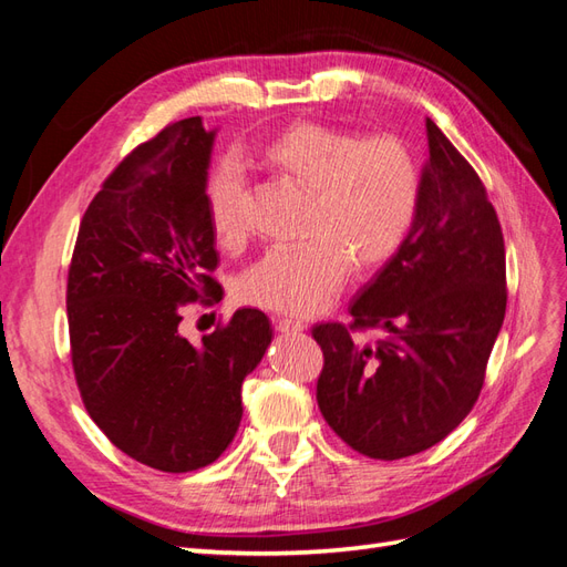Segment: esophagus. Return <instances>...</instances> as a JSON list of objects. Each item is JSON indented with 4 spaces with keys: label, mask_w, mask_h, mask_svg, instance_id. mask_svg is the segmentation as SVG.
<instances>
[{
    "label": "esophagus",
    "mask_w": 567,
    "mask_h": 567,
    "mask_svg": "<svg viewBox=\"0 0 567 567\" xmlns=\"http://www.w3.org/2000/svg\"><path fill=\"white\" fill-rule=\"evenodd\" d=\"M276 330L286 332V334H296V332L306 330V322L293 320V318H279V320H276Z\"/></svg>",
    "instance_id": "esophagus-1"
}]
</instances>
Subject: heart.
Segmentation results:
<instances>
[{
	"label": "heart",
	"instance_id": "1",
	"mask_svg": "<svg viewBox=\"0 0 567 567\" xmlns=\"http://www.w3.org/2000/svg\"><path fill=\"white\" fill-rule=\"evenodd\" d=\"M306 192L298 235L276 245L240 279L245 303L312 316L332 303L351 264L357 271L381 267L405 243L417 216L422 177L414 153L398 135L361 137L322 123H293L247 155ZM243 174L235 165L213 169L206 186L208 223L216 243H245Z\"/></svg>",
	"mask_w": 567,
	"mask_h": 567
}]
</instances>
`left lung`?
<instances>
[{"instance_id": "left-lung-1", "label": "left lung", "mask_w": 567, "mask_h": 567, "mask_svg": "<svg viewBox=\"0 0 567 567\" xmlns=\"http://www.w3.org/2000/svg\"><path fill=\"white\" fill-rule=\"evenodd\" d=\"M430 159L405 243L351 303L354 322L312 327L324 422L369 458L430 449L465 420L507 308L505 240L487 192L426 118ZM354 329H381L363 346Z\"/></svg>"}]
</instances>
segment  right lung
<instances>
[{
	"instance_id": "1",
	"label": "right lung",
	"mask_w": 567,
	"mask_h": 567,
	"mask_svg": "<svg viewBox=\"0 0 567 567\" xmlns=\"http://www.w3.org/2000/svg\"><path fill=\"white\" fill-rule=\"evenodd\" d=\"M213 137L192 116L137 145L84 210L68 271L84 408L113 446L165 473L204 468L228 449L245 375L271 344L257 308L198 344L179 332L186 303L223 296L206 208Z\"/></svg>"
}]
</instances>
